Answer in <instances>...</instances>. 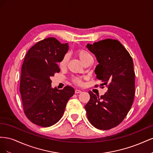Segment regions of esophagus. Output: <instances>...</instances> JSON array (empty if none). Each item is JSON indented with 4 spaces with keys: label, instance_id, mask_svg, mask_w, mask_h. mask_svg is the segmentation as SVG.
I'll list each match as a JSON object with an SVG mask.
<instances>
[{
    "label": "esophagus",
    "instance_id": "esophagus-1",
    "mask_svg": "<svg viewBox=\"0 0 153 153\" xmlns=\"http://www.w3.org/2000/svg\"><path fill=\"white\" fill-rule=\"evenodd\" d=\"M75 94H80L82 92V91L79 90V89H76V90H75Z\"/></svg>",
    "mask_w": 153,
    "mask_h": 153
}]
</instances>
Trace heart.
<instances>
[{
	"instance_id": "b5f03b06",
	"label": "heart",
	"mask_w": 153,
	"mask_h": 153,
	"mask_svg": "<svg viewBox=\"0 0 153 153\" xmlns=\"http://www.w3.org/2000/svg\"><path fill=\"white\" fill-rule=\"evenodd\" d=\"M76 54L84 64L87 61H90V60H92V57L91 54L85 50L78 49L76 50ZM68 60H69L68 55L67 54L64 55L59 64V67L62 69L65 68L68 64ZM83 79H84V78L82 77H74L72 78V82L74 83V84L77 85H82L83 84Z\"/></svg>"
}]
</instances>
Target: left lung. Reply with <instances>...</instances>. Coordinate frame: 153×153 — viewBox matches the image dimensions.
<instances>
[{"instance_id":"obj_1","label":"left lung","mask_w":153,"mask_h":153,"mask_svg":"<svg viewBox=\"0 0 153 153\" xmlns=\"http://www.w3.org/2000/svg\"><path fill=\"white\" fill-rule=\"evenodd\" d=\"M86 47L99 63L94 70L96 78L103 82L101 88L108 87L100 97L89 92L90 100L85 106L87 116L96 128L107 130L123 121L133 105L135 90L133 62L116 39L101 40Z\"/></svg>"}]
</instances>
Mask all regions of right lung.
<instances>
[{
	"instance_id": "obj_1",
	"label": "right lung",
	"mask_w": 153,
	"mask_h": 153,
	"mask_svg": "<svg viewBox=\"0 0 153 153\" xmlns=\"http://www.w3.org/2000/svg\"><path fill=\"white\" fill-rule=\"evenodd\" d=\"M68 48V43L48 38L32 46L25 57L20 83L22 105L26 117L38 126L49 127L57 123L75 93L69 85L61 90L51 87L50 78L60 72L57 62Z\"/></svg>"
}]
</instances>
